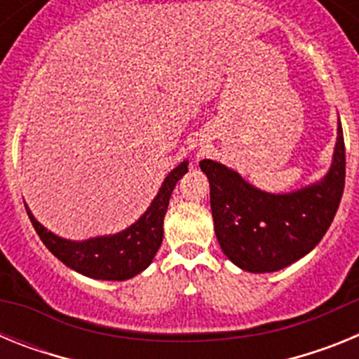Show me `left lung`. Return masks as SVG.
Returning <instances> with one entry per match:
<instances>
[{
	"mask_svg": "<svg viewBox=\"0 0 359 359\" xmlns=\"http://www.w3.org/2000/svg\"><path fill=\"white\" fill-rule=\"evenodd\" d=\"M199 167L210 183V208L221 250L250 273H271L315 248L331 226L345 187V144L338 136L327 174L293 192L257 189L237 170L214 160Z\"/></svg>",
	"mask_w": 359,
	"mask_h": 359,
	"instance_id": "8db88e82",
	"label": "left lung"
}]
</instances>
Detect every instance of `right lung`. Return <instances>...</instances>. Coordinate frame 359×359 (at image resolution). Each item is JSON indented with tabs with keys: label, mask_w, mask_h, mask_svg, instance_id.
I'll list each match as a JSON object with an SVG mask.
<instances>
[{
	"label": "right lung",
	"mask_w": 359,
	"mask_h": 359,
	"mask_svg": "<svg viewBox=\"0 0 359 359\" xmlns=\"http://www.w3.org/2000/svg\"><path fill=\"white\" fill-rule=\"evenodd\" d=\"M189 170V160L174 167L161 183L147 210L126 230L111 236L72 241L55 236L34 217L25 205L32 224L44 246L77 273L97 280H128L142 273L152 262L163 241V217L176 183Z\"/></svg>",
	"instance_id": "add662e5"
}]
</instances>
